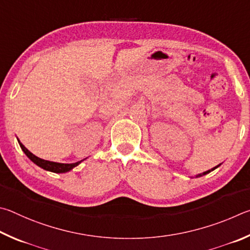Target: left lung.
Returning <instances> with one entry per match:
<instances>
[{"instance_id": "1", "label": "left lung", "mask_w": 250, "mask_h": 250, "mask_svg": "<svg viewBox=\"0 0 250 250\" xmlns=\"http://www.w3.org/2000/svg\"><path fill=\"white\" fill-rule=\"evenodd\" d=\"M222 164H220V165H217L216 166V167H214V168H212L211 170H208V171H204V172H202V173H199V174H196V176H195V178H199V177H202V176H205V174H208V173H209V172H211V171H213V170H215L216 168H218V167H220V166H221Z\"/></svg>"}]
</instances>
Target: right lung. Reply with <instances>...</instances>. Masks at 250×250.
<instances>
[{
  "instance_id": "1",
  "label": "right lung",
  "mask_w": 250,
  "mask_h": 250,
  "mask_svg": "<svg viewBox=\"0 0 250 250\" xmlns=\"http://www.w3.org/2000/svg\"><path fill=\"white\" fill-rule=\"evenodd\" d=\"M17 141H19V138H17ZM20 146L21 148V150L24 151V154L28 157V158L33 161L35 165H37L38 167L42 168L43 170H46V171H50V172H55V173H65L70 171V170H72L74 167H77V166L80 165L83 160L78 161V163H74V164H61V163H55V161H49V160H43L42 158H39V157L35 156L34 154H32L27 148H26L23 144H21L19 141Z\"/></svg>"
}]
</instances>
